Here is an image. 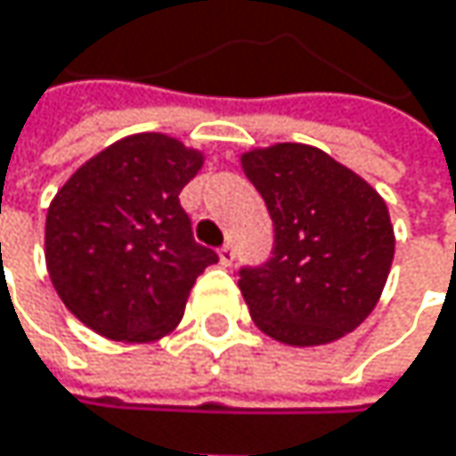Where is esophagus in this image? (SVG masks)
I'll return each instance as SVG.
<instances>
[{"mask_svg": "<svg viewBox=\"0 0 456 456\" xmlns=\"http://www.w3.org/2000/svg\"><path fill=\"white\" fill-rule=\"evenodd\" d=\"M219 261H222V266H232L234 264V248H232V242L219 248Z\"/></svg>", "mask_w": 456, "mask_h": 456, "instance_id": "esophagus-1", "label": "esophagus"}]
</instances>
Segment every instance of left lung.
Masks as SVG:
<instances>
[{"label":"left lung","mask_w":456,"mask_h":456,"mask_svg":"<svg viewBox=\"0 0 456 456\" xmlns=\"http://www.w3.org/2000/svg\"><path fill=\"white\" fill-rule=\"evenodd\" d=\"M240 163L274 222V256L240 272L250 319L296 348L340 340L372 314L394 264L386 200L312 144L253 147Z\"/></svg>","instance_id":"1"}]
</instances>
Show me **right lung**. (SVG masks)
<instances>
[{
	"label": "right lung",
	"instance_id": "1",
	"mask_svg": "<svg viewBox=\"0 0 456 456\" xmlns=\"http://www.w3.org/2000/svg\"><path fill=\"white\" fill-rule=\"evenodd\" d=\"M206 155L160 132L118 139L78 166L46 208L45 258L68 312L108 340L176 330L195 280L219 256L179 206Z\"/></svg>",
	"mask_w": 456,
	"mask_h": 456
}]
</instances>
